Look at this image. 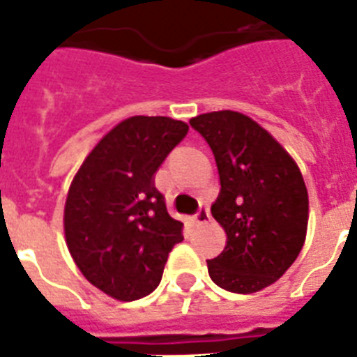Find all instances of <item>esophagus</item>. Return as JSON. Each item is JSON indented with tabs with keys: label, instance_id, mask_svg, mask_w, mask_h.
<instances>
[{
	"label": "esophagus",
	"instance_id": "obj_1",
	"mask_svg": "<svg viewBox=\"0 0 357 357\" xmlns=\"http://www.w3.org/2000/svg\"><path fill=\"white\" fill-rule=\"evenodd\" d=\"M209 218H211V213H209L207 206H202L200 209H198V213L195 215V220H196V224H198V226L209 222Z\"/></svg>",
	"mask_w": 357,
	"mask_h": 357
}]
</instances>
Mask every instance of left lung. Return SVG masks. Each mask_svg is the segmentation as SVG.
Masks as SVG:
<instances>
[{"mask_svg":"<svg viewBox=\"0 0 357 357\" xmlns=\"http://www.w3.org/2000/svg\"><path fill=\"white\" fill-rule=\"evenodd\" d=\"M189 123L209 144L220 176L211 213L228 243L207 261L209 276L229 293L268 287L304 246L310 200L300 168L268 131L244 114L217 111Z\"/></svg>","mask_w":357,"mask_h":357,"instance_id":"obj_1","label":"left lung"}]
</instances>
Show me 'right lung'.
<instances>
[{
	"label": "right lung",
	"instance_id": "right-lung-1",
	"mask_svg": "<svg viewBox=\"0 0 357 357\" xmlns=\"http://www.w3.org/2000/svg\"><path fill=\"white\" fill-rule=\"evenodd\" d=\"M189 126L168 116H131L103 137L70 185L64 235L89 282L122 302L161 283L183 222L167 211L155 174Z\"/></svg>",
	"mask_w": 357,
	"mask_h": 357
}]
</instances>
